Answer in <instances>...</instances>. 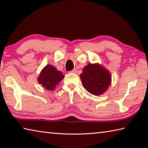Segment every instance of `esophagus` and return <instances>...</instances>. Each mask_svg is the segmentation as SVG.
Here are the masks:
<instances>
[{"label":"esophagus","mask_w":148,"mask_h":148,"mask_svg":"<svg viewBox=\"0 0 148 148\" xmlns=\"http://www.w3.org/2000/svg\"><path fill=\"white\" fill-rule=\"evenodd\" d=\"M72 73H74V74H76L77 73V70L76 69H73L72 71H71Z\"/></svg>","instance_id":"34e87169"}]
</instances>
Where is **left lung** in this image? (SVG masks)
<instances>
[{"mask_svg": "<svg viewBox=\"0 0 148 148\" xmlns=\"http://www.w3.org/2000/svg\"><path fill=\"white\" fill-rule=\"evenodd\" d=\"M82 86L92 95L103 94L111 84L110 72L99 64H88L80 74Z\"/></svg>", "mask_w": 148, "mask_h": 148, "instance_id": "left-lung-1", "label": "left lung"}]
</instances>
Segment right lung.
Here are the masks:
<instances>
[{
  "label": "right lung",
  "instance_id": "1",
  "mask_svg": "<svg viewBox=\"0 0 148 148\" xmlns=\"http://www.w3.org/2000/svg\"><path fill=\"white\" fill-rule=\"evenodd\" d=\"M64 76L61 71H57L56 67L50 64H47L42 69L38 78V82L42 87L49 91H52L56 88Z\"/></svg>",
  "mask_w": 148,
  "mask_h": 148
}]
</instances>
